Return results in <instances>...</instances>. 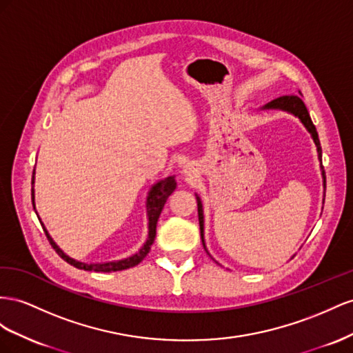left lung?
Masks as SVG:
<instances>
[{
    "mask_svg": "<svg viewBox=\"0 0 353 353\" xmlns=\"http://www.w3.org/2000/svg\"><path fill=\"white\" fill-rule=\"evenodd\" d=\"M303 94L299 90L297 94H285V96H281L275 100H272L269 102L265 109H283L287 110V112L294 114L296 117L300 118L301 123L305 124V127L307 128V132L312 134V139H314V142L316 145L318 149V158L321 161V168H322V176H324V188H325V170L324 165H322V149H321V143H319V139H318V133H316V128L312 123V119L309 117L307 109L303 103V100H301ZM196 203H198V219H199V229H201V239H203V232H204V216H203V204H201V199L196 196ZM203 244H204V239H203Z\"/></svg>",
    "mask_w": 353,
    "mask_h": 353,
    "instance_id": "left-lung-1",
    "label": "left lung"
}]
</instances>
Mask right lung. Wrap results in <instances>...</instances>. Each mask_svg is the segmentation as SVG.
<instances>
[{
    "label": "right lung",
    "instance_id": "1",
    "mask_svg": "<svg viewBox=\"0 0 353 353\" xmlns=\"http://www.w3.org/2000/svg\"><path fill=\"white\" fill-rule=\"evenodd\" d=\"M32 185H34V173H32ZM176 189V180L174 177H167L164 180H161L157 185L152 186L148 196V217H149V236L148 241L145 243V245L139 250V253H136L134 256L124 259V260H118V261H108V263H81V261H77L74 259H70L69 256H66L62 250H60L54 241L52 239V236L48 235L47 229L44 228V225L41 223L44 232L47 235V239L50 241V244L54 248L56 253L62 257L66 263H69L70 266H75L78 269H84V270H94V272H117V270H124L128 268H133L136 265H139L140 261H142L150 250V245L154 244V239L157 235V223H158V219L161 211L164 208V204L167 203V198L174 192ZM32 205H34V188H32ZM35 208V207H34ZM39 220V217H38Z\"/></svg>",
    "mask_w": 353,
    "mask_h": 353
}]
</instances>
